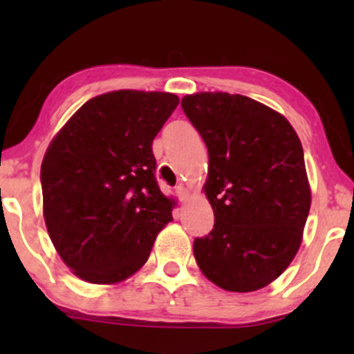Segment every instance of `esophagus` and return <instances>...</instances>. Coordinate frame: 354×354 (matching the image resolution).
<instances>
[{
  "label": "esophagus",
  "instance_id": "obj_1",
  "mask_svg": "<svg viewBox=\"0 0 354 354\" xmlns=\"http://www.w3.org/2000/svg\"><path fill=\"white\" fill-rule=\"evenodd\" d=\"M176 196H178V200L180 201H186V198H188V189L185 188V186L183 185H180V186H176Z\"/></svg>",
  "mask_w": 354,
  "mask_h": 354
}]
</instances>
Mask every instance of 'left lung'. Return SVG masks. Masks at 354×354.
<instances>
[{
    "mask_svg": "<svg viewBox=\"0 0 354 354\" xmlns=\"http://www.w3.org/2000/svg\"><path fill=\"white\" fill-rule=\"evenodd\" d=\"M181 108L209 154L214 226L194 239L198 266L226 291L261 290L301 245L311 206L301 141L286 118L248 96L196 93Z\"/></svg>",
    "mask_w": 354,
    "mask_h": 354,
    "instance_id": "obj_1",
    "label": "left lung"
}]
</instances>
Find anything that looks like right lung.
Wrapping results in <instances>:
<instances>
[{
    "instance_id": "obj_1",
    "label": "right lung",
    "mask_w": 354,
    "mask_h": 354,
    "mask_svg": "<svg viewBox=\"0 0 354 354\" xmlns=\"http://www.w3.org/2000/svg\"><path fill=\"white\" fill-rule=\"evenodd\" d=\"M176 95L133 89L91 98L55 136L41 165L43 214L68 268L88 283L123 281L173 221L158 186L153 140Z\"/></svg>"
}]
</instances>
